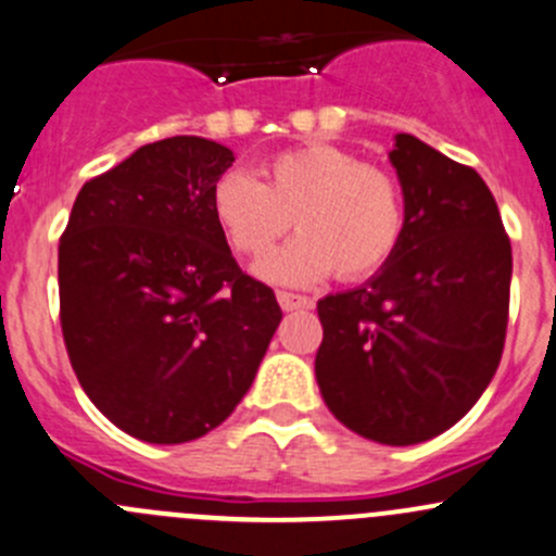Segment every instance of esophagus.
I'll list each match as a JSON object with an SVG mask.
<instances>
[{
  "instance_id": "34e87169",
  "label": "esophagus",
  "mask_w": 556,
  "mask_h": 556,
  "mask_svg": "<svg viewBox=\"0 0 556 556\" xmlns=\"http://www.w3.org/2000/svg\"><path fill=\"white\" fill-rule=\"evenodd\" d=\"M277 301L285 312H295V309H312V299L299 293H290V290H277Z\"/></svg>"
}]
</instances>
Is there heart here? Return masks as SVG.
<instances>
[{"mask_svg": "<svg viewBox=\"0 0 556 556\" xmlns=\"http://www.w3.org/2000/svg\"><path fill=\"white\" fill-rule=\"evenodd\" d=\"M212 212L233 252L261 261L288 236L299 239L257 266L271 282L315 285L328 274L344 282L380 271L407 230V201L391 170L364 163L333 143H304L261 165L219 176Z\"/></svg>", "mask_w": 556, "mask_h": 556, "instance_id": "heart-1", "label": "heart"}]
</instances>
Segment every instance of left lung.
<instances>
[{
  "label": "left lung",
  "instance_id": "left-lung-1",
  "mask_svg": "<svg viewBox=\"0 0 556 556\" xmlns=\"http://www.w3.org/2000/svg\"><path fill=\"white\" fill-rule=\"evenodd\" d=\"M391 163L407 230L377 277L317 301L315 377L344 427L413 445L454 427L497 371L514 257L494 195L470 165L407 132Z\"/></svg>",
  "mask_w": 556,
  "mask_h": 556
}]
</instances>
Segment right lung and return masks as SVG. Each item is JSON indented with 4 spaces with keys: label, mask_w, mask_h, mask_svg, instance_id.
I'll return each mask as SVG.
<instances>
[{
    "label": "right lung",
    "mask_w": 556,
    "mask_h": 556,
    "mask_svg": "<svg viewBox=\"0 0 556 556\" xmlns=\"http://www.w3.org/2000/svg\"><path fill=\"white\" fill-rule=\"evenodd\" d=\"M233 165L176 135L80 187L59 239V320L86 396L122 432L190 443L250 391L282 320L244 274L212 212Z\"/></svg>",
    "instance_id": "obj_1"
}]
</instances>
